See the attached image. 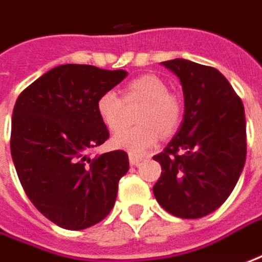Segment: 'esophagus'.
Returning <instances> with one entry per match:
<instances>
[{
  "mask_svg": "<svg viewBox=\"0 0 262 262\" xmlns=\"http://www.w3.org/2000/svg\"><path fill=\"white\" fill-rule=\"evenodd\" d=\"M129 161H130L132 165H138L141 161H142V157L139 155H133V154H129Z\"/></svg>",
  "mask_w": 262,
  "mask_h": 262,
  "instance_id": "34e87169",
  "label": "esophagus"
}]
</instances>
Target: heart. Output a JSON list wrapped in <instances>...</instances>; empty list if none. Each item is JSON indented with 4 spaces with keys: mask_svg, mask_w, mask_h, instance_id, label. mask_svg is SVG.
Here are the masks:
<instances>
[{
    "mask_svg": "<svg viewBox=\"0 0 262 262\" xmlns=\"http://www.w3.org/2000/svg\"><path fill=\"white\" fill-rule=\"evenodd\" d=\"M121 98L113 92L101 94L97 101L99 119L110 130H117L123 124L126 105L142 104L138 113L139 126L124 127L111 139L116 149H123L133 155H142L155 146L161 135L170 136L177 130L182 121V105L174 95L168 94L164 82L154 76L143 74L130 80L124 88Z\"/></svg>",
    "mask_w": 262,
    "mask_h": 262,
    "instance_id": "1",
    "label": "heart"
}]
</instances>
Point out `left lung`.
Masks as SVG:
<instances>
[{"instance_id": "1", "label": "left lung", "mask_w": 262, "mask_h": 262, "mask_svg": "<svg viewBox=\"0 0 262 262\" xmlns=\"http://www.w3.org/2000/svg\"><path fill=\"white\" fill-rule=\"evenodd\" d=\"M180 79L185 114L176 136L154 155V195L167 212L201 219L229 198L246 160L244 104L217 69L188 60L163 63Z\"/></svg>"}]
</instances>
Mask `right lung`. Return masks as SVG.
<instances>
[{
  "label": "right lung",
  "mask_w": 262,
  "mask_h": 262,
  "mask_svg": "<svg viewBox=\"0 0 262 262\" xmlns=\"http://www.w3.org/2000/svg\"><path fill=\"white\" fill-rule=\"evenodd\" d=\"M127 76L88 64H63L42 74L18 95L10 148L18 180L48 220L82 230L104 220L129 170L127 152L92 157L108 139L97 101Z\"/></svg>",
  "instance_id": "obj_1"
}]
</instances>
